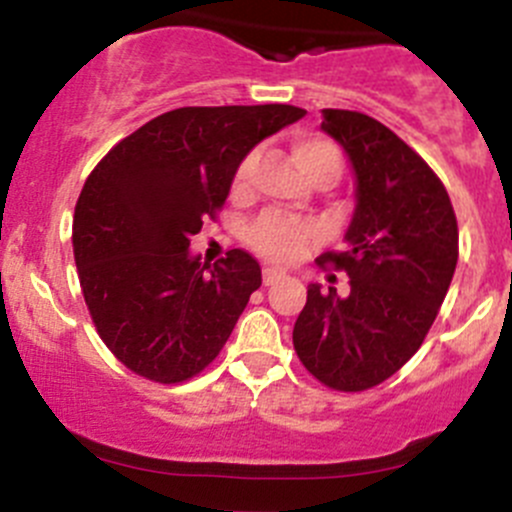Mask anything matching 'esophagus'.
Listing matches in <instances>:
<instances>
[{
	"instance_id": "1",
	"label": "esophagus",
	"mask_w": 512,
	"mask_h": 512,
	"mask_svg": "<svg viewBox=\"0 0 512 512\" xmlns=\"http://www.w3.org/2000/svg\"><path fill=\"white\" fill-rule=\"evenodd\" d=\"M285 275L287 272L282 270V267H265V270H262V280H265V285H272V282L282 280Z\"/></svg>"
}]
</instances>
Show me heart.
I'll return each mask as SVG.
<instances>
[{
	"mask_svg": "<svg viewBox=\"0 0 512 512\" xmlns=\"http://www.w3.org/2000/svg\"><path fill=\"white\" fill-rule=\"evenodd\" d=\"M292 157H295L297 167L310 177L312 182L330 177L332 182L340 177L342 172V157L332 142L322 140V137L302 135L292 142ZM257 152L242 157L237 165L235 175H232V195L242 197L250 190V177L255 170ZM320 240V230L315 225H290L277 217H265L257 222L250 232V245L255 247L260 255L270 257L277 262L297 260L312 242Z\"/></svg>",
	"mask_w": 512,
	"mask_h": 512,
	"instance_id": "1",
	"label": "heart"
}]
</instances>
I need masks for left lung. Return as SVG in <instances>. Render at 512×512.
Listing matches in <instances>:
<instances>
[{
    "label": "left lung",
    "instance_id": "obj_1",
    "mask_svg": "<svg viewBox=\"0 0 512 512\" xmlns=\"http://www.w3.org/2000/svg\"><path fill=\"white\" fill-rule=\"evenodd\" d=\"M320 130L355 175L345 252L320 257L350 275V290L312 282L292 342L327 388L357 393L395 375L423 345L458 265V222L443 182L385 124L322 109Z\"/></svg>",
    "mask_w": 512,
    "mask_h": 512
}]
</instances>
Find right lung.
<instances>
[{
  "label": "right lung",
  "mask_w": 512,
  "mask_h": 512,
  "mask_svg": "<svg viewBox=\"0 0 512 512\" xmlns=\"http://www.w3.org/2000/svg\"><path fill=\"white\" fill-rule=\"evenodd\" d=\"M302 117L290 104L172 109L87 177L72 222L79 285L99 337L132 372L172 385L220 355L262 285L260 262L230 250L202 265L190 237L225 205L242 157Z\"/></svg>",
  "instance_id": "right-lung-1"
}]
</instances>
